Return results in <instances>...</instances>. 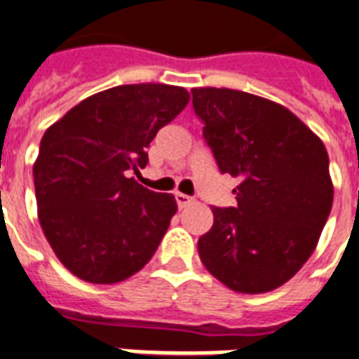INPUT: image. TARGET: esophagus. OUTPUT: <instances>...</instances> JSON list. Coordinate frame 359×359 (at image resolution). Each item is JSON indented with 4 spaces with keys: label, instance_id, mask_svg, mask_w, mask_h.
I'll return each mask as SVG.
<instances>
[{
    "label": "esophagus",
    "instance_id": "34e87169",
    "mask_svg": "<svg viewBox=\"0 0 359 359\" xmlns=\"http://www.w3.org/2000/svg\"><path fill=\"white\" fill-rule=\"evenodd\" d=\"M176 201H177V207H180V209H183V207H187L189 203H191L192 198L187 196V194H183V192H176Z\"/></svg>",
    "mask_w": 359,
    "mask_h": 359
}]
</instances>
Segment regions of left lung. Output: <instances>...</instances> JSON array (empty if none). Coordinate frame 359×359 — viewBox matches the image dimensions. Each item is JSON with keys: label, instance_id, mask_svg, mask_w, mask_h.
Here are the masks:
<instances>
[{"label": "left lung", "instance_id": "1", "mask_svg": "<svg viewBox=\"0 0 359 359\" xmlns=\"http://www.w3.org/2000/svg\"><path fill=\"white\" fill-rule=\"evenodd\" d=\"M191 93L220 172L240 182L235 207H212L201 262L235 292L279 288L310 259L332 209L327 148L277 102L227 88Z\"/></svg>", "mask_w": 359, "mask_h": 359}]
</instances>
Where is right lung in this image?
Here are the masks:
<instances>
[{
  "mask_svg": "<svg viewBox=\"0 0 359 359\" xmlns=\"http://www.w3.org/2000/svg\"><path fill=\"white\" fill-rule=\"evenodd\" d=\"M189 99L177 86H117L46 130L32 167L38 218L56 257L79 279L121 283L156 253L176 198L148 191L132 174L147 167L152 139Z\"/></svg>",
  "mask_w": 359,
  "mask_h": 359,
  "instance_id": "1",
  "label": "right lung"
}]
</instances>
